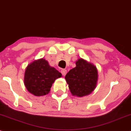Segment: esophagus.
<instances>
[{"instance_id": "1", "label": "esophagus", "mask_w": 131, "mask_h": 131, "mask_svg": "<svg viewBox=\"0 0 131 131\" xmlns=\"http://www.w3.org/2000/svg\"><path fill=\"white\" fill-rule=\"evenodd\" d=\"M61 74H62V75H63V76H64V75L67 74V71L66 70H61Z\"/></svg>"}]
</instances>
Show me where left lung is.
<instances>
[{
    "label": "left lung",
    "mask_w": 131,
    "mask_h": 131,
    "mask_svg": "<svg viewBox=\"0 0 131 131\" xmlns=\"http://www.w3.org/2000/svg\"><path fill=\"white\" fill-rule=\"evenodd\" d=\"M75 64L65 75V79L72 95L82 97L95 89L98 74L94 64L82 59H78Z\"/></svg>",
    "instance_id": "left-lung-1"
}]
</instances>
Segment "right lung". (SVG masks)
<instances>
[{
	"mask_svg": "<svg viewBox=\"0 0 131 131\" xmlns=\"http://www.w3.org/2000/svg\"><path fill=\"white\" fill-rule=\"evenodd\" d=\"M61 74L55 68L50 67L44 59L35 60L30 63L24 74V85L27 90L37 96L49 93L52 83Z\"/></svg>",
	"mask_w": 131,
	"mask_h": 131,
	"instance_id": "add662e5",
	"label": "right lung"
}]
</instances>
